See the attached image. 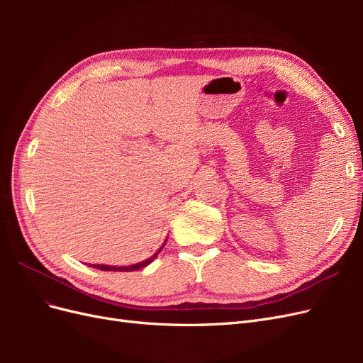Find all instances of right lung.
Masks as SVG:
<instances>
[{
    "label": "right lung",
    "mask_w": 363,
    "mask_h": 363,
    "mask_svg": "<svg viewBox=\"0 0 363 363\" xmlns=\"http://www.w3.org/2000/svg\"><path fill=\"white\" fill-rule=\"evenodd\" d=\"M164 245V244H163ZM163 245H162V248H163ZM162 248L156 252L155 256L152 257H150V259H147V260H144V262H140V263H136V265H130V267H107V265H92V268H98V269H101V271H124V272H128V271H136V269H140V268H144V267H147V265H150V263L155 260V257L159 255V252L162 251Z\"/></svg>",
    "instance_id": "1"
}]
</instances>
